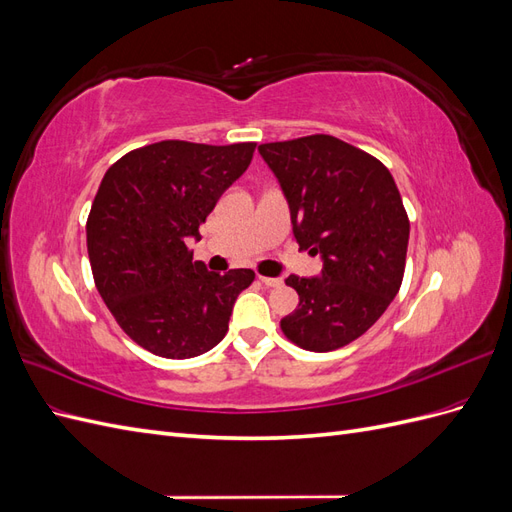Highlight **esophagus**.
I'll use <instances>...</instances> for the list:
<instances>
[{"label":"esophagus","instance_id":"obj_1","mask_svg":"<svg viewBox=\"0 0 512 512\" xmlns=\"http://www.w3.org/2000/svg\"><path fill=\"white\" fill-rule=\"evenodd\" d=\"M258 280H260L262 284H265L267 288H277V286H282V280H280V277H265V275H260Z\"/></svg>","mask_w":512,"mask_h":512}]
</instances>
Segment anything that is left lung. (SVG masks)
<instances>
[{
	"mask_svg": "<svg viewBox=\"0 0 512 512\" xmlns=\"http://www.w3.org/2000/svg\"><path fill=\"white\" fill-rule=\"evenodd\" d=\"M290 209L294 239L320 254V275H290L299 307L284 335L312 352L361 337L397 297L410 222L382 162L329 134L258 147Z\"/></svg>",
	"mask_w": 512,
	"mask_h": 512,
	"instance_id": "1",
	"label": "left lung"
}]
</instances>
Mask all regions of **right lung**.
Here are the masks:
<instances>
[{
	"label": "right lung",
	"mask_w": 512,
	"mask_h": 512,
	"mask_svg": "<svg viewBox=\"0 0 512 512\" xmlns=\"http://www.w3.org/2000/svg\"><path fill=\"white\" fill-rule=\"evenodd\" d=\"M256 143L162 141L126 153L100 183L87 252L102 301L138 346L192 359L218 346L252 269L207 271L188 241L250 166Z\"/></svg>",
	"instance_id": "add662e5"
}]
</instances>
